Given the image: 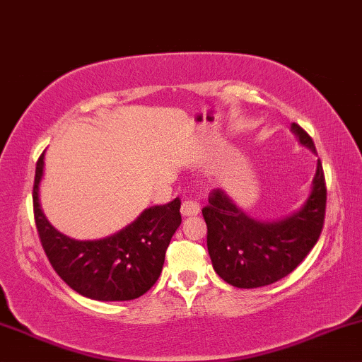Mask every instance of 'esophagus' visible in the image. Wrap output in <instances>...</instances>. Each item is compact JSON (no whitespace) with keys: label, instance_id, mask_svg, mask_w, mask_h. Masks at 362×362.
<instances>
[{"label":"esophagus","instance_id":"obj_1","mask_svg":"<svg viewBox=\"0 0 362 362\" xmlns=\"http://www.w3.org/2000/svg\"><path fill=\"white\" fill-rule=\"evenodd\" d=\"M182 215H185V217H189V215H197L200 212V207L199 204L194 202V200H185L184 204H182V209H180Z\"/></svg>","mask_w":362,"mask_h":362}]
</instances>
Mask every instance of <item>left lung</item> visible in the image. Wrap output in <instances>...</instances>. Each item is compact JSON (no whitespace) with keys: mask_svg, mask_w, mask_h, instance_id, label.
Instances as JSON below:
<instances>
[{"mask_svg":"<svg viewBox=\"0 0 362 362\" xmlns=\"http://www.w3.org/2000/svg\"><path fill=\"white\" fill-rule=\"evenodd\" d=\"M291 128L315 152L313 139L299 123H292ZM326 200L321 160H317L308 202L299 212L279 222L254 221L237 209L223 190H212L202 215L207 223V249L215 272L240 289L269 286L286 277L303 262L321 235Z\"/></svg>","mask_w":362,"mask_h":362,"instance_id":"obj_1","label":"left lung"}]
</instances>
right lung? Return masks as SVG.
I'll use <instances>...</instances> for the list:
<instances>
[{
    "label": "right lung",
    "mask_w": 362,
    "mask_h": 362,
    "mask_svg": "<svg viewBox=\"0 0 362 362\" xmlns=\"http://www.w3.org/2000/svg\"><path fill=\"white\" fill-rule=\"evenodd\" d=\"M43 157L36 162L33 184L35 223L54 272L73 291L95 300H132L157 282L167 247L180 226V199L145 209L115 235L100 240H75L59 234L41 212L38 187Z\"/></svg>",
    "instance_id": "right-lung-1"
}]
</instances>
